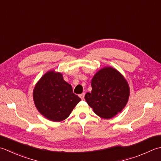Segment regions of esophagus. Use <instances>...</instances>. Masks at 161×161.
Here are the masks:
<instances>
[{
	"label": "esophagus",
	"mask_w": 161,
	"mask_h": 161,
	"mask_svg": "<svg viewBox=\"0 0 161 161\" xmlns=\"http://www.w3.org/2000/svg\"><path fill=\"white\" fill-rule=\"evenodd\" d=\"M84 96H85V93H81V94H80V98H81V100H83V99L84 98Z\"/></svg>",
	"instance_id": "esophagus-1"
}]
</instances>
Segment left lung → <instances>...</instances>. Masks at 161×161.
Here are the masks:
<instances>
[{
    "label": "left lung",
    "mask_w": 161,
    "mask_h": 161,
    "mask_svg": "<svg viewBox=\"0 0 161 161\" xmlns=\"http://www.w3.org/2000/svg\"><path fill=\"white\" fill-rule=\"evenodd\" d=\"M91 93L85 100L100 117L109 119L121 112L130 96L127 80L114 68L107 66L97 71L91 80Z\"/></svg>",
    "instance_id": "1"
}]
</instances>
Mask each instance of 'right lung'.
Here are the masks:
<instances>
[{
    "mask_svg": "<svg viewBox=\"0 0 161 161\" xmlns=\"http://www.w3.org/2000/svg\"><path fill=\"white\" fill-rule=\"evenodd\" d=\"M33 97L40 114L54 122L67 119L81 100L61 72L54 70L47 71L38 80L33 89Z\"/></svg>",
    "mask_w": 161,
    "mask_h": 161,
    "instance_id": "add662e5",
    "label": "right lung"
}]
</instances>
